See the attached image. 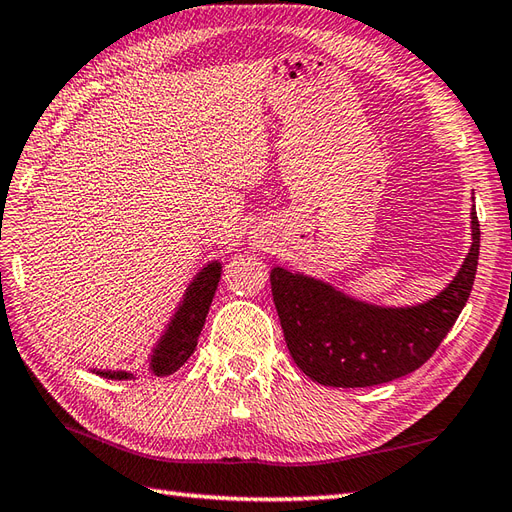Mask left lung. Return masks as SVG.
Segmentation results:
<instances>
[{
	"instance_id": "left-lung-1",
	"label": "left lung",
	"mask_w": 512,
	"mask_h": 512,
	"mask_svg": "<svg viewBox=\"0 0 512 512\" xmlns=\"http://www.w3.org/2000/svg\"><path fill=\"white\" fill-rule=\"evenodd\" d=\"M480 256V223L471 210V249L434 298L407 306L357 300L331 282L271 269V295L298 368L331 388H368L418 370L434 355L467 304Z\"/></svg>"
}]
</instances>
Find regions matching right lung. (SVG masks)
Listing matches in <instances>:
<instances>
[{"instance_id":"obj_1","label":"right lung","mask_w":512,"mask_h":512,"mask_svg":"<svg viewBox=\"0 0 512 512\" xmlns=\"http://www.w3.org/2000/svg\"><path fill=\"white\" fill-rule=\"evenodd\" d=\"M221 260H210L203 265L197 276L190 280L184 295H181L179 304L175 306V313L170 315L168 324L164 326V333L157 339L151 357H149V372L155 377H168V374L177 372L188 357L197 348V339L201 335V328L206 324V315L210 311V304L214 293H217L219 280H221ZM105 379H135L133 372L127 370H92Z\"/></svg>"}]
</instances>
